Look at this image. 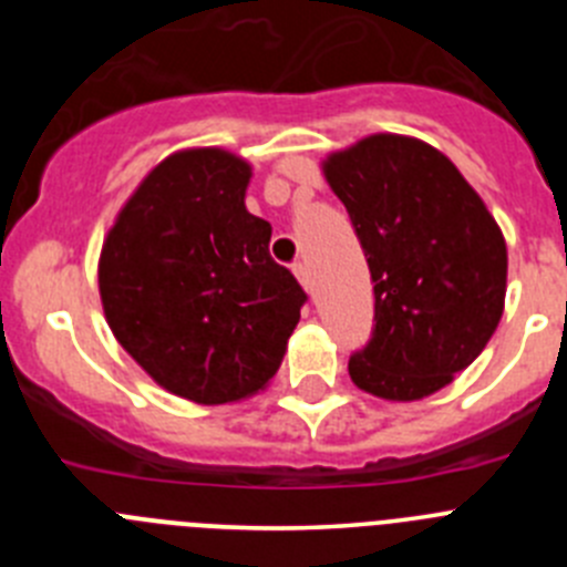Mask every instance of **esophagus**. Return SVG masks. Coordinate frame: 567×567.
<instances>
[{
    "label": "esophagus",
    "instance_id": "esophagus-1",
    "mask_svg": "<svg viewBox=\"0 0 567 567\" xmlns=\"http://www.w3.org/2000/svg\"><path fill=\"white\" fill-rule=\"evenodd\" d=\"M292 272L298 275V280L303 284V289H312V272H309L307 260H295Z\"/></svg>",
    "mask_w": 567,
    "mask_h": 567
}]
</instances>
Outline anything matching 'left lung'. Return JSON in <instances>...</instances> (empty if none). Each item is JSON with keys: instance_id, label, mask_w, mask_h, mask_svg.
<instances>
[{"instance_id": "left-lung-1", "label": "left lung", "mask_w": 567, "mask_h": 567, "mask_svg": "<svg viewBox=\"0 0 567 567\" xmlns=\"http://www.w3.org/2000/svg\"><path fill=\"white\" fill-rule=\"evenodd\" d=\"M323 173L374 284L372 338L349 358V374L374 398H429L503 318V233L460 169L417 138L369 135L329 155Z\"/></svg>"}]
</instances>
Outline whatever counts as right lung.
<instances>
[{"instance_id":"right-lung-1","label":"right lung","mask_w":567,"mask_h":567,"mask_svg":"<svg viewBox=\"0 0 567 567\" xmlns=\"http://www.w3.org/2000/svg\"><path fill=\"white\" fill-rule=\"evenodd\" d=\"M249 164L204 147L164 158L104 240L99 289L115 340L167 392L218 405L278 372L307 292L247 209Z\"/></svg>"}]
</instances>
